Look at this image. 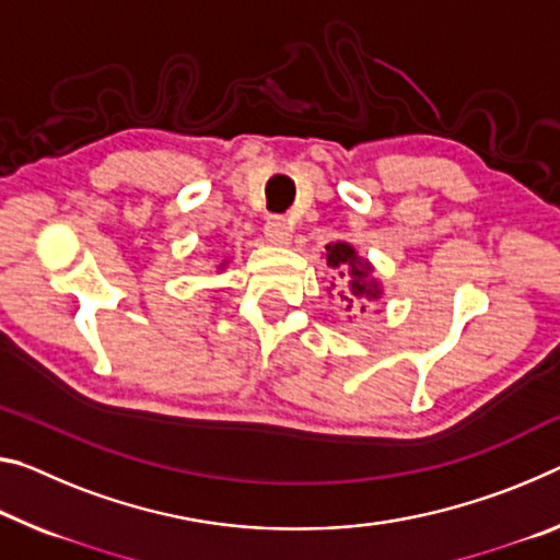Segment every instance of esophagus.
<instances>
[{
  "mask_svg": "<svg viewBox=\"0 0 560 560\" xmlns=\"http://www.w3.org/2000/svg\"><path fill=\"white\" fill-rule=\"evenodd\" d=\"M264 236L269 244H287L289 242V226L283 217H271L264 224Z\"/></svg>",
  "mask_w": 560,
  "mask_h": 560,
  "instance_id": "esophagus-1",
  "label": "esophagus"
}]
</instances>
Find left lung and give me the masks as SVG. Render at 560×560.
I'll return each instance as SVG.
<instances>
[{"label": "left lung", "instance_id": "left-lung-1", "mask_svg": "<svg viewBox=\"0 0 560 560\" xmlns=\"http://www.w3.org/2000/svg\"><path fill=\"white\" fill-rule=\"evenodd\" d=\"M326 264L339 269V277L349 281V291L341 289V301H346V312H351L357 306V301L361 296H374L376 299V287H369L366 283V273H369V264L361 261L357 252L349 244H328L326 246ZM363 312V306H359Z\"/></svg>", "mask_w": 560, "mask_h": 560}]
</instances>
